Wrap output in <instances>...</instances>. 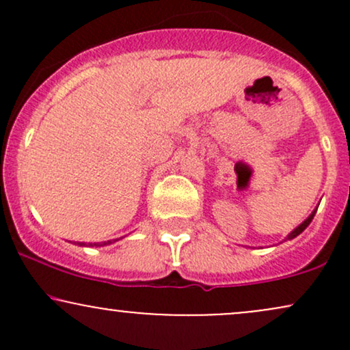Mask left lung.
<instances>
[{
    "label": "left lung",
    "mask_w": 350,
    "mask_h": 350,
    "mask_svg": "<svg viewBox=\"0 0 350 350\" xmlns=\"http://www.w3.org/2000/svg\"><path fill=\"white\" fill-rule=\"evenodd\" d=\"M314 214H316V211H314V212H312V214H311V215H309V217H308V219H306V220H304V222H303V224H301V226H298V227H296V228H295V230H293V232H291V234H290V235H288V240H291V239H295V237H298V235L301 234V232H303V230H304V228H306V227L309 226V224H311V220H312V217H314Z\"/></svg>",
    "instance_id": "left-lung-1"
}]
</instances>
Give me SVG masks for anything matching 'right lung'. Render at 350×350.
Instances as JSON below:
<instances>
[{"label":"right lung","mask_w":350,"mask_h":350,"mask_svg":"<svg viewBox=\"0 0 350 350\" xmlns=\"http://www.w3.org/2000/svg\"><path fill=\"white\" fill-rule=\"evenodd\" d=\"M116 240H120V239H115V240H108V242H100V243H88V245H90V247H103V245H110V243L116 242ZM79 245H85V243H83V242H79Z\"/></svg>","instance_id":"obj_1"}]
</instances>
